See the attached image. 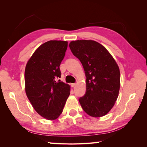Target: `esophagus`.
Instances as JSON below:
<instances>
[{"label":"esophagus","instance_id":"34e87169","mask_svg":"<svg viewBox=\"0 0 147 147\" xmlns=\"http://www.w3.org/2000/svg\"><path fill=\"white\" fill-rule=\"evenodd\" d=\"M76 85V83H73V84H71V86L72 88H73V87H74V86H75Z\"/></svg>","mask_w":147,"mask_h":147}]
</instances>
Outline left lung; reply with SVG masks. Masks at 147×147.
<instances>
[{
  "label": "left lung",
  "instance_id": "left-lung-1",
  "mask_svg": "<svg viewBox=\"0 0 147 147\" xmlns=\"http://www.w3.org/2000/svg\"><path fill=\"white\" fill-rule=\"evenodd\" d=\"M69 47L82 64L86 76V93L79 102L93 117L106 115L118 98L120 70L108 50L93 40L72 41Z\"/></svg>",
  "mask_w": 147,
  "mask_h": 147
}]
</instances>
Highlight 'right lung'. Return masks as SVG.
Here are the masks:
<instances>
[{"instance_id": "right-lung-1", "label": "right lung", "mask_w": 147, "mask_h": 147, "mask_svg": "<svg viewBox=\"0 0 147 147\" xmlns=\"http://www.w3.org/2000/svg\"><path fill=\"white\" fill-rule=\"evenodd\" d=\"M68 42L51 40L37 49L27 62L24 71L25 91L39 115L54 121L61 115L70 94V86L57 80L59 65Z\"/></svg>"}]
</instances>
